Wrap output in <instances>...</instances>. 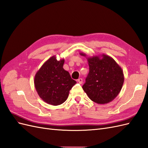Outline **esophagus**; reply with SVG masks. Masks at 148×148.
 <instances>
[{"instance_id": "obj_1", "label": "esophagus", "mask_w": 148, "mask_h": 148, "mask_svg": "<svg viewBox=\"0 0 148 148\" xmlns=\"http://www.w3.org/2000/svg\"><path fill=\"white\" fill-rule=\"evenodd\" d=\"M78 82L79 83H80V84H82V83H83V79H82V78H79V79H78Z\"/></svg>"}]
</instances>
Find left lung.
<instances>
[{
	"mask_svg": "<svg viewBox=\"0 0 148 148\" xmlns=\"http://www.w3.org/2000/svg\"><path fill=\"white\" fill-rule=\"evenodd\" d=\"M79 54L86 57V53ZM89 71L83 89L89 99L104 104L118 96L124 82L122 68L113 58L102 54L86 57Z\"/></svg>",
	"mask_w": 148,
	"mask_h": 148,
	"instance_id": "obj_1",
	"label": "left lung"
}]
</instances>
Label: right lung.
Wrapping results in <instances>:
<instances>
[{
  "label": "right lung",
  "instance_id": "1",
  "mask_svg": "<svg viewBox=\"0 0 148 148\" xmlns=\"http://www.w3.org/2000/svg\"><path fill=\"white\" fill-rule=\"evenodd\" d=\"M65 60H57L53 56L45 62L34 77L38 95L49 104L60 105L69 97L70 90L77 83L63 68Z\"/></svg>",
  "mask_w": 148,
  "mask_h": 148
}]
</instances>
